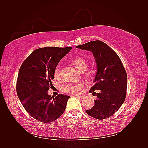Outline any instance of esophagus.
<instances>
[{
	"mask_svg": "<svg viewBox=\"0 0 148 148\" xmlns=\"http://www.w3.org/2000/svg\"><path fill=\"white\" fill-rule=\"evenodd\" d=\"M77 97L79 98H81V99H84V97H85V96H83V95H79V96H77Z\"/></svg>",
	"mask_w": 148,
	"mask_h": 148,
	"instance_id": "obj_1",
	"label": "esophagus"
}]
</instances>
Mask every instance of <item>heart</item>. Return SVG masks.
<instances>
[{
    "mask_svg": "<svg viewBox=\"0 0 148 148\" xmlns=\"http://www.w3.org/2000/svg\"><path fill=\"white\" fill-rule=\"evenodd\" d=\"M72 65L75 67L79 72H84L86 71L89 66L88 61L84 57H78L77 59L73 60L71 62ZM60 69L59 66L56 67L54 70V77L59 78L60 75ZM86 76L88 77H91L92 75V72L91 71H86ZM82 89V84L81 83H75V84H66L63 87V91L69 95H76L80 92Z\"/></svg>",
    "mask_w": 148,
    "mask_h": 148,
    "instance_id": "1",
    "label": "heart"
}]
</instances>
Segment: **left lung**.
<instances>
[{"label": "left lung", "instance_id": "8db88e82", "mask_svg": "<svg viewBox=\"0 0 148 148\" xmlns=\"http://www.w3.org/2000/svg\"><path fill=\"white\" fill-rule=\"evenodd\" d=\"M77 47L91 51L97 65L95 84L89 90L95 92L97 99L94 101L95 105L86 112L96 119L109 118L120 109L127 95V75L122 62L113 49L101 41L88 42ZM96 90L99 92H93Z\"/></svg>", "mask_w": 148, "mask_h": 148}]
</instances>
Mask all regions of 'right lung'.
Masks as SVG:
<instances>
[{
	"instance_id": "1",
	"label": "right lung",
	"mask_w": 148,
	"mask_h": 148,
	"mask_svg": "<svg viewBox=\"0 0 148 148\" xmlns=\"http://www.w3.org/2000/svg\"><path fill=\"white\" fill-rule=\"evenodd\" d=\"M71 47L37 49L21 64L16 80V93L26 111L41 122L50 123L64 112L69 96L48 95L54 70Z\"/></svg>"
}]
</instances>
